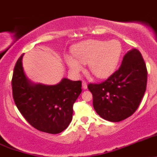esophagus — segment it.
<instances>
[{"label": "esophagus", "mask_w": 157, "mask_h": 157, "mask_svg": "<svg viewBox=\"0 0 157 157\" xmlns=\"http://www.w3.org/2000/svg\"><path fill=\"white\" fill-rule=\"evenodd\" d=\"M82 88H84V89H87V88H88V86H87V83L85 81H82Z\"/></svg>", "instance_id": "1"}]
</instances>
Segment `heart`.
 Here are the masks:
<instances>
[{"instance_id":"1","label":"heart","mask_w":157,"mask_h":157,"mask_svg":"<svg viewBox=\"0 0 157 157\" xmlns=\"http://www.w3.org/2000/svg\"><path fill=\"white\" fill-rule=\"evenodd\" d=\"M75 57L66 56V63L70 70L78 73L82 70V63L89 64L91 73L98 78L111 75L117 67L122 53V46L118 40H89L74 46Z\"/></svg>"}]
</instances>
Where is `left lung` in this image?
Instances as JSON below:
<instances>
[{
	"mask_svg": "<svg viewBox=\"0 0 157 157\" xmlns=\"http://www.w3.org/2000/svg\"><path fill=\"white\" fill-rule=\"evenodd\" d=\"M147 69L139 50L124 56L121 66L103 82L88 85L93 106L100 117L119 122L131 116L139 107L147 88Z\"/></svg>",
	"mask_w": 157,
	"mask_h": 157,
	"instance_id": "obj_1",
	"label": "left lung"
}]
</instances>
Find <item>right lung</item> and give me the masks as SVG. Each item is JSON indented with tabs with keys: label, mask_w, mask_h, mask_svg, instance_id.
Here are the masks:
<instances>
[{
	"label": "right lung",
	"mask_w": 157,
	"mask_h": 157,
	"mask_svg": "<svg viewBox=\"0 0 157 157\" xmlns=\"http://www.w3.org/2000/svg\"><path fill=\"white\" fill-rule=\"evenodd\" d=\"M23 55L17 61L12 77L15 105L38 131L61 133L72 121L73 105L82 92V82L64 78L55 85L33 83L24 72Z\"/></svg>",
	"instance_id": "add662e5"
}]
</instances>
